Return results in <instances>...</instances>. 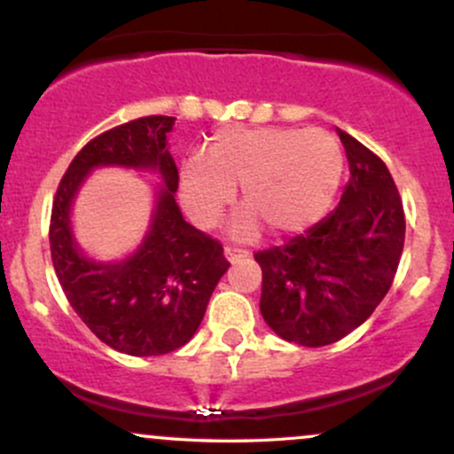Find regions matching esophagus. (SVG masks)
Segmentation results:
<instances>
[{
	"instance_id": "esophagus-1",
	"label": "esophagus",
	"mask_w": 454,
	"mask_h": 454,
	"mask_svg": "<svg viewBox=\"0 0 454 454\" xmlns=\"http://www.w3.org/2000/svg\"><path fill=\"white\" fill-rule=\"evenodd\" d=\"M223 254H226L228 261H239L244 259V256H250L248 250L235 248V246H226V248H223Z\"/></svg>"
}]
</instances>
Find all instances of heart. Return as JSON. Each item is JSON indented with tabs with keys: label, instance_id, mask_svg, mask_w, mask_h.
<instances>
[{
	"label": "heart",
	"instance_id": "heart-1",
	"mask_svg": "<svg viewBox=\"0 0 454 454\" xmlns=\"http://www.w3.org/2000/svg\"><path fill=\"white\" fill-rule=\"evenodd\" d=\"M342 149L325 131L292 127H222L204 153L180 167V198L195 223L210 228L235 186H241L244 213L232 231L254 237L259 223L272 235H296L314 226L332 206L340 186Z\"/></svg>",
	"mask_w": 454,
	"mask_h": 454
}]
</instances>
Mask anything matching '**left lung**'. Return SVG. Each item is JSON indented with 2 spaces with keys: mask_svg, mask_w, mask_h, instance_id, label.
<instances>
[{
  "mask_svg": "<svg viewBox=\"0 0 454 454\" xmlns=\"http://www.w3.org/2000/svg\"><path fill=\"white\" fill-rule=\"evenodd\" d=\"M338 136L351 171L340 204L305 235L254 254L265 323L303 347L360 327L387 296L404 248V206L387 164L354 136Z\"/></svg>",
  "mask_w": 454,
  "mask_h": 454,
  "instance_id": "1",
  "label": "left lung"
}]
</instances>
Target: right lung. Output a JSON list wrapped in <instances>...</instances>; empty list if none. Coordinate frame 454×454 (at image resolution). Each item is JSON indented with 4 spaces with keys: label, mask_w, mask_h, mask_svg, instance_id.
<instances>
[{
    "label": "right lung",
    "mask_w": 454,
    "mask_h": 454,
    "mask_svg": "<svg viewBox=\"0 0 454 454\" xmlns=\"http://www.w3.org/2000/svg\"><path fill=\"white\" fill-rule=\"evenodd\" d=\"M176 118L145 116L91 138L59 182L50 215L54 272L81 320L112 349L129 356H162L193 338L228 261L223 246L184 222L173 193L177 167L167 149ZM158 168L165 184L150 235L139 253L121 264H96L75 248L69 204L94 166Z\"/></svg>",
    "instance_id": "1"
}]
</instances>
